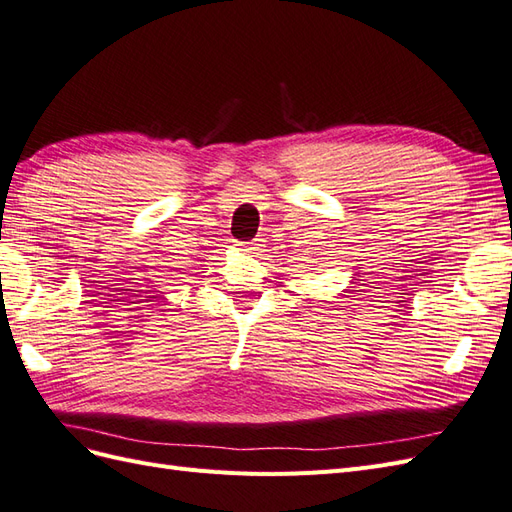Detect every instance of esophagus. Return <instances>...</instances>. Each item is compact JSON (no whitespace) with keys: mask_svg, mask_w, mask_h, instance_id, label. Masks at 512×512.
Segmentation results:
<instances>
[{"mask_svg":"<svg viewBox=\"0 0 512 512\" xmlns=\"http://www.w3.org/2000/svg\"><path fill=\"white\" fill-rule=\"evenodd\" d=\"M260 247H262V243H260V241H247V243H241V250H243V252H250V254L260 252Z\"/></svg>","mask_w":512,"mask_h":512,"instance_id":"esophagus-1","label":"esophagus"}]
</instances>
